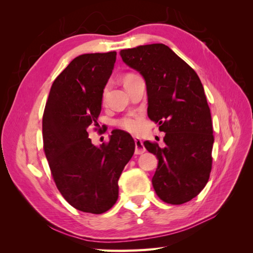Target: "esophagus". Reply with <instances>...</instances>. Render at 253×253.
Masks as SVG:
<instances>
[{"instance_id":"34e87169","label":"esophagus","mask_w":253,"mask_h":253,"mask_svg":"<svg viewBox=\"0 0 253 253\" xmlns=\"http://www.w3.org/2000/svg\"><path fill=\"white\" fill-rule=\"evenodd\" d=\"M135 154H142L145 152V148L143 145V142L140 138H135Z\"/></svg>"}]
</instances>
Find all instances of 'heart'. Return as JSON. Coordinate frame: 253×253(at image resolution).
I'll use <instances>...</instances> for the list:
<instances>
[{
	"mask_svg": "<svg viewBox=\"0 0 253 253\" xmlns=\"http://www.w3.org/2000/svg\"><path fill=\"white\" fill-rule=\"evenodd\" d=\"M132 76H134V75H127V76H126L124 81L126 79L129 78V77H132ZM118 125H119V126H121L122 128H125L126 131H127L129 133H133V134L138 133L140 129H141V126H142V116H141V114L134 113V114L128 115V116L120 119L118 121Z\"/></svg>",
	"mask_w": 253,
	"mask_h": 253,
	"instance_id": "b5f03b06",
	"label": "heart"
}]
</instances>
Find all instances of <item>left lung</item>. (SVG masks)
<instances>
[{"instance_id":"8db88e82","label":"left lung","mask_w":253,"mask_h":253,"mask_svg":"<svg viewBox=\"0 0 253 253\" xmlns=\"http://www.w3.org/2000/svg\"><path fill=\"white\" fill-rule=\"evenodd\" d=\"M122 61L139 72L148 94V116L165 132V147L144 141L158 166L152 185L160 200L181 205L209 180L214 142L211 113L197 74L167 45L120 50Z\"/></svg>"}]
</instances>
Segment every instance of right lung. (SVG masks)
<instances>
[{"instance_id":"add662e5","label":"right lung","mask_w":253,"mask_h":253,"mask_svg":"<svg viewBox=\"0 0 253 253\" xmlns=\"http://www.w3.org/2000/svg\"><path fill=\"white\" fill-rule=\"evenodd\" d=\"M116 55L75 58L53 81L43 114V148L52 178L65 201L82 212L101 214L112 208L118 200V179L135 151L132 136L121 129H114L100 147L88 138Z\"/></svg>"}]
</instances>
